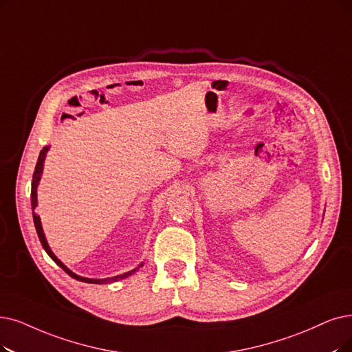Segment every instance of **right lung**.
<instances>
[{
    "mask_svg": "<svg viewBox=\"0 0 352 352\" xmlns=\"http://www.w3.org/2000/svg\"><path fill=\"white\" fill-rule=\"evenodd\" d=\"M47 150H49V147H43V150L40 151L38 159H37V164H36V168H34V173H33V180H32V208H33V209L37 206V185H38L41 170H43V162H45V156H46ZM33 221H34V227H36V231H37V235H38V240H40L41 245H43V248L46 250L47 254L52 257V260H53L56 264H58V265H60L62 269H63L70 277H74V278L79 280V282L94 283V285H107V283H112V282H118V280H122V278H125V277H129V276H131V274L135 272V270H131V272H129V273H124V274H120V276H116V277H111V278H87V277H80V276H78V274L70 272V270L67 269V267H66L58 257H56V256L53 254L50 247L47 245L46 236H45V234H43V228H41L40 217L36 215V214H33Z\"/></svg>",
    "mask_w": 352,
    "mask_h": 352,
    "instance_id": "1",
    "label": "right lung"
}]
</instances>
